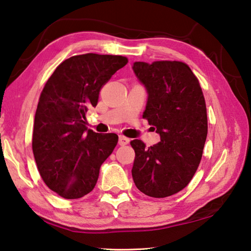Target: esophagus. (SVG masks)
Returning <instances> with one entry per match:
<instances>
[{
	"label": "esophagus",
	"instance_id": "esophagus-1",
	"mask_svg": "<svg viewBox=\"0 0 251 251\" xmlns=\"http://www.w3.org/2000/svg\"><path fill=\"white\" fill-rule=\"evenodd\" d=\"M129 142H130V139L125 137V136H120V138H118V144H120L121 146H125Z\"/></svg>",
	"mask_w": 251,
	"mask_h": 251
}]
</instances>
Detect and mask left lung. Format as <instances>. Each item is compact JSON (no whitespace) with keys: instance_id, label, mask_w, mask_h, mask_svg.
I'll list each match as a JSON object with an SVG mask.
<instances>
[{"instance_id":"obj_1","label":"left lung","mask_w":251,"mask_h":251,"mask_svg":"<svg viewBox=\"0 0 251 251\" xmlns=\"http://www.w3.org/2000/svg\"><path fill=\"white\" fill-rule=\"evenodd\" d=\"M133 70L148 93L143 118L156 127L160 142L148 148L141 139L130 142L131 175L142 193L165 198L184 189L201 163L208 130L205 97L182 62H135Z\"/></svg>"}]
</instances>
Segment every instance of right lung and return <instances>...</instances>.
I'll return each instance as SVG.
<instances>
[{"label": "right lung", "instance_id": "obj_1", "mask_svg": "<svg viewBox=\"0 0 251 251\" xmlns=\"http://www.w3.org/2000/svg\"><path fill=\"white\" fill-rule=\"evenodd\" d=\"M128 59L87 53L59 64L45 83L34 120L32 148L42 179L65 199L91 193L101 164L117 145L116 134L87 129L85 115L101 87Z\"/></svg>", "mask_w": 251, "mask_h": 251}]
</instances>
